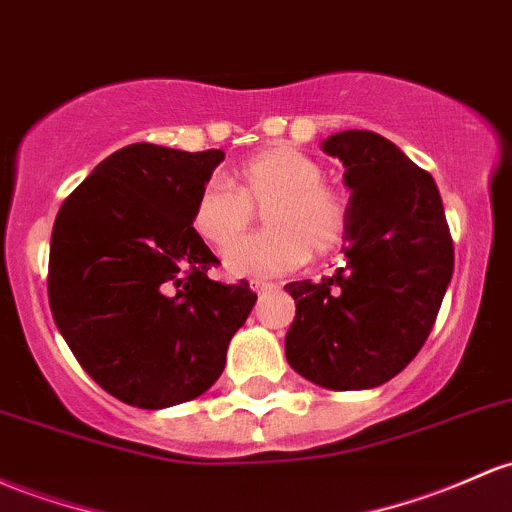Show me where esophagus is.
I'll return each mask as SVG.
<instances>
[{
	"label": "esophagus",
	"instance_id": "esophagus-1",
	"mask_svg": "<svg viewBox=\"0 0 512 512\" xmlns=\"http://www.w3.org/2000/svg\"><path fill=\"white\" fill-rule=\"evenodd\" d=\"M250 286H252V291H257V294H267V291L277 289V284L265 282V279H252Z\"/></svg>",
	"mask_w": 512,
	"mask_h": 512
}]
</instances>
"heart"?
Instances as JSON below:
<instances>
[{
    "label": "heart",
    "mask_w": 512,
    "mask_h": 512,
    "mask_svg": "<svg viewBox=\"0 0 512 512\" xmlns=\"http://www.w3.org/2000/svg\"><path fill=\"white\" fill-rule=\"evenodd\" d=\"M255 210L266 212L268 233L233 246ZM347 226L345 194L323 182L318 160L291 145H272L247 157L235 172V187L221 177L209 179L192 211V228L201 240L218 250L231 245L223 265L233 277L289 272L303 265L311 250L328 255L342 243Z\"/></svg>",
    "instance_id": "heart-1"
}]
</instances>
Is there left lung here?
Wrapping results in <instances>:
<instances>
[{
  "label": "left lung",
  "instance_id": "left-lung-1",
  "mask_svg": "<svg viewBox=\"0 0 512 512\" xmlns=\"http://www.w3.org/2000/svg\"><path fill=\"white\" fill-rule=\"evenodd\" d=\"M320 148L345 165L352 192L347 262L318 284L284 286L296 301L286 362L323 389H374L428 340L452 282V235L435 179L391 140L342 131Z\"/></svg>",
  "mask_w": 512,
  "mask_h": 512
}]
</instances>
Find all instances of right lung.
<instances>
[{"mask_svg":"<svg viewBox=\"0 0 512 512\" xmlns=\"http://www.w3.org/2000/svg\"><path fill=\"white\" fill-rule=\"evenodd\" d=\"M223 150L133 143L65 199L50 238L55 325L111 396L160 411L216 384L257 294L209 279L218 257L192 228Z\"/></svg>","mask_w":512,"mask_h":512,"instance_id":"add662e5","label":"right lung"}]
</instances>
